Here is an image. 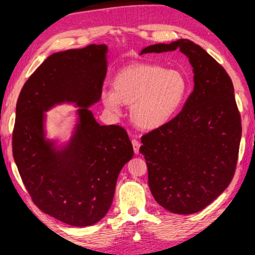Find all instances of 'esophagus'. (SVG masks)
<instances>
[{
  "instance_id": "obj_1",
  "label": "esophagus",
  "mask_w": 255,
  "mask_h": 255,
  "mask_svg": "<svg viewBox=\"0 0 255 255\" xmlns=\"http://www.w3.org/2000/svg\"><path fill=\"white\" fill-rule=\"evenodd\" d=\"M132 146H133V150L135 154L139 153V148H140V142L136 139H132Z\"/></svg>"
}]
</instances>
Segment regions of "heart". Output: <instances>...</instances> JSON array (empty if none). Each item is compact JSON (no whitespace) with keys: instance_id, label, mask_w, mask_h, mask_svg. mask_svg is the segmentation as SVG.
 I'll use <instances>...</instances> for the list:
<instances>
[{"instance_id":"heart-1","label":"heart","mask_w":255,"mask_h":255,"mask_svg":"<svg viewBox=\"0 0 255 255\" xmlns=\"http://www.w3.org/2000/svg\"><path fill=\"white\" fill-rule=\"evenodd\" d=\"M114 91L105 90L101 101L119 114L122 103L131 106L132 122L143 130L168 123L178 112L187 93V80L178 70L154 64H134L117 73Z\"/></svg>"}]
</instances>
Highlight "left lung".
Listing matches in <instances>:
<instances>
[{"label": "left lung", "instance_id": "1", "mask_svg": "<svg viewBox=\"0 0 255 255\" xmlns=\"http://www.w3.org/2000/svg\"><path fill=\"white\" fill-rule=\"evenodd\" d=\"M178 49L193 68L194 88L182 112L141 136L155 200L175 214L200 212L234 178L242 120L234 85L221 64L187 39L148 46L140 54Z\"/></svg>", "mask_w": 255, "mask_h": 255}]
</instances>
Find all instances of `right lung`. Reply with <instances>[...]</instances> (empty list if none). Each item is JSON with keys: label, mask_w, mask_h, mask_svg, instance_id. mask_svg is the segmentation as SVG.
Instances as JSON below:
<instances>
[{"label": "right lung", "mask_w": 255, "mask_h": 255, "mask_svg": "<svg viewBox=\"0 0 255 255\" xmlns=\"http://www.w3.org/2000/svg\"><path fill=\"white\" fill-rule=\"evenodd\" d=\"M106 45L50 55L21 88L16 106L12 154L25 187L40 210L73 227L97 223L112 206L117 177L133 156L127 131L100 125L87 107L101 98ZM62 102L81 107L68 146L44 139L43 111Z\"/></svg>", "instance_id": "1"}]
</instances>
